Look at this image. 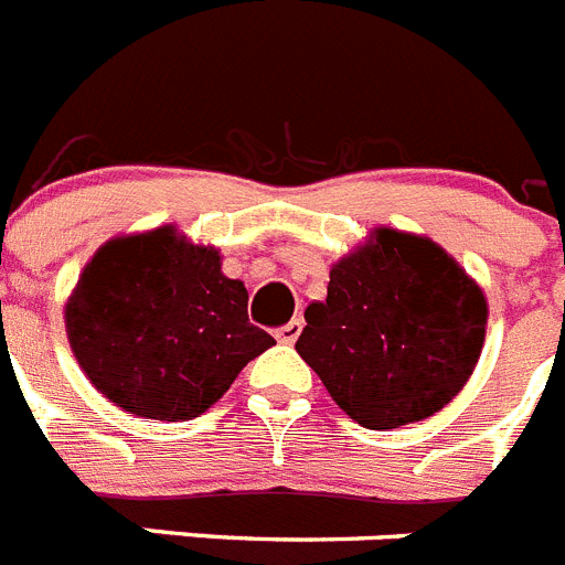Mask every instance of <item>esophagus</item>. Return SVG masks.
<instances>
[{
  "mask_svg": "<svg viewBox=\"0 0 565 565\" xmlns=\"http://www.w3.org/2000/svg\"><path fill=\"white\" fill-rule=\"evenodd\" d=\"M301 327H303L301 318H292L289 323H284L281 330H276V338L281 343H296V338L301 335Z\"/></svg>",
  "mask_w": 565,
  "mask_h": 565,
  "instance_id": "obj_1",
  "label": "esophagus"
}]
</instances>
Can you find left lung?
<instances>
[{
	"instance_id": "8db88e82",
	"label": "left lung",
	"mask_w": 565,
	"mask_h": 565,
	"mask_svg": "<svg viewBox=\"0 0 565 565\" xmlns=\"http://www.w3.org/2000/svg\"><path fill=\"white\" fill-rule=\"evenodd\" d=\"M298 355L366 429H398L463 390L487 341L489 303L426 235L375 227L332 264L327 301L303 312Z\"/></svg>"
}]
</instances>
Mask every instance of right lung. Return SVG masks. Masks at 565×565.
<instances>
[{
  "mask_svg": "<svg viewBox=\"0 0 565 565\" xmlns=\"http://www.w3.org/2000/svg\"><path fill=\"white\" fill-rule=\"evenodd\" d=\"M65 330L96 390L130 415L193 420L273 347L247 318V287L222 255L175 227L116 235L85 264Z\"/></svg>",
  "mask_w": 565,
  "mask_h": 565,
  "instance_id": "right-lung-1",
  "label": "right lung"
}]
</instances>
